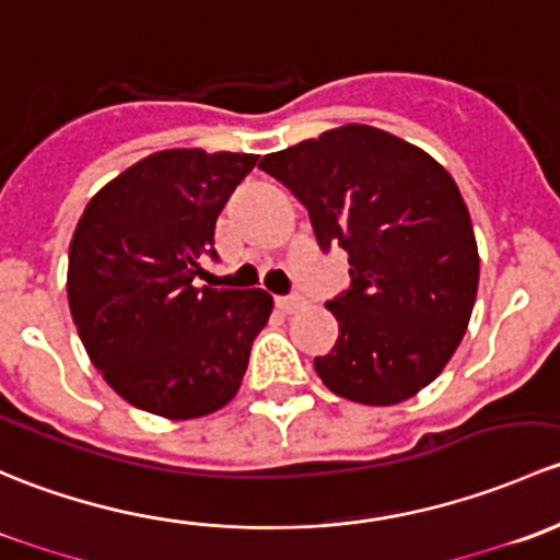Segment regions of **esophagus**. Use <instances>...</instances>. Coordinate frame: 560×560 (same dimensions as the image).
Returning <instances> with one entry per match:
<instances>
[{"instance_id": "34e87169", "label": "esophagus", "mask_w": 560, "mask_h": 560, "mask_svg": "<svg viewBox=\"0 0 560 560\" xmlns=\"http://www.w3.org/2000/svg\"><path fill=\"white\" fill-rule=\"evenodd\" d=\"M275 304H278V310H282V313H293V310L302 307L304 299L299 293H291V296H275Z\"/></svg>"}]
</instances>
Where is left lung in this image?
Here are the masks:
<instances>
[{"instance_id":"1","label":"left lung","mask_w":560,"mask_h":560,"mask_svg":"<svg viewBox=\"0 0 560 560\" xmlns=\"http://www.w3.org/2000/svg\"><path fill=\"white\" fill-rule=\"evenodd\" d=\"M258 170L310 212L320 250L342 247L350 288L326 302L339 337L315 372L359 405H399L445 369L480 280L458 186L429 153L364 124L323 131Z\"/></svg>"}]
</instances>
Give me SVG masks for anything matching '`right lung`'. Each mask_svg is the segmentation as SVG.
Wrapping results in <instances>:
<instances>
[{
    "instance_id": "obj_1",
    "label": "right lung",
    "mask_w": 560,
    "mask_h": 560,
    "mask_svg": "<svg viewBox=\"0 0 560 560\" xmlns=\"http://www.w3.org/2000/svg\"><path fill=\"white\" fill-rule=\"evenodd\" d=\"M250 153L161 151L85 205L69 245L67 296L91 364L129 405L172 420L234 399L272 296L196 288L215 221L256 166Z\"/></svg>"
}]
</instances>
